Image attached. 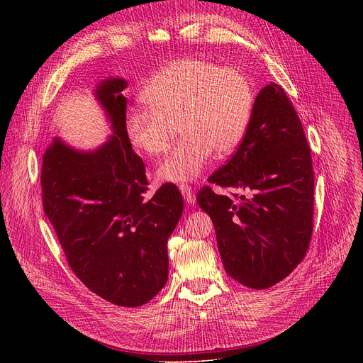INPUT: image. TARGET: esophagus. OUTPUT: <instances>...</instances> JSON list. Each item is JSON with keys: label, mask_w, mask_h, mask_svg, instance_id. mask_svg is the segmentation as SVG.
Returning <instances> with one entry per match:
<instances>
[{"label": "esophagus", "mask_w": 363, "mask_h": 363, "mask_svg": "<svg viewBox=\"0 0 363 363\" xmlns=\"http://www.w3.org/2000/svg\"><path fill=\"white\" fill-rule=\"evenodd\" d=\"M179 189H181V193H182V196H184V199L188 204L196 203V194H194V189L191 186L186 185V184H182V185H179Z\"/></svg>", "instance_id": "esophagus-1"}]
</instances>
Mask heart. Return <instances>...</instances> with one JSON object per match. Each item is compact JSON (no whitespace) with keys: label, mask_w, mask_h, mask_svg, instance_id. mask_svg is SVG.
Instances as JSON below:
<instances>
[{"label":"heart","mask_w":363,"mask_h":363,"mask_svg":"<svg viewBox=\"0 0 363 363\" xmlns=\"http://www.w3.org/2000/svg\"><path fill=\"white\" fill-rule=\"evenodd\" d=\"M141 100L145 107L126 114L125 135L138 155L155 157L169 148L178 128L184 138L159 164L157 177L181 184L199 178L215 152L225 157L240 147L255 89L237 67L182 59L152 74Z\"/></svg>","instance_id":"1"}]
</instances>
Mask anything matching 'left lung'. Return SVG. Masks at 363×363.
Here are the masks:
<instances>
[{
    "label": "left lung",
    "mask_w": 363,
    "mask_h": 363,
    "mask_svg": "<svg viewBox=\"0 0 363 363\" xmlns=\"http://www.w3.org/2000/svg\"><path fill=\"white\" fill-rule=\"evenodd\" d=\"M207 181L228 191L204 185L197 194L226 274L253 290L289 277L311 244L315 178L301 122L278 84L257 94L242 143Z\"/></svg>",
    "instance_id": "1"
}]
</instances>
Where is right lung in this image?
<instances>
[{"instance_id": "add662e5", "label": "right lung", "mask_w": 363, "mask_h": 363, "mask_svg": "<svg viewBox=\"0 0 363 363\" xmlns=\"http://www.w3.org/2000/svg\"><path fill=\"white\" fill-rule=\"evenodd\" d=\"M126 82L111 78L95 91L113 137L95 151H78L59 138L45 150L44 212L73 274L101 298L122 308L150 301L167 282V240L182 215L175 184L150 200L145 164L125 135Z\"/></svg>"}]
</instances>
